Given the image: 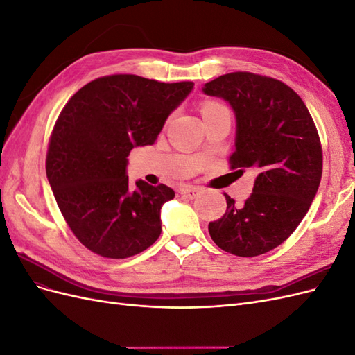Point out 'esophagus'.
I'll return each instance as SVG.
<instances>
[{"label":"esophagus","instance_id":"34e87169","mask_svg":"<svg viewBox=\"0 0 355 355\" xmlns=\"http://www.w3.org/2000/svg\"><path fill=\"white\" fill-rule=\"evenodd\" d=\"M200 192H201V189H200L198 187H192V185L185 187V188H182V189H180V194L184 196V197H187V198H189V200L198 197Z\"/></svg>","mask_w":355,"mask_h":355}]
</instances>
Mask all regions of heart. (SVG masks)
<instances>
[{"label":"heart","mask_w":355,"mask_h":355,"mask_svg":"<svg viewBox=\"0 0 355 355\" xmlns=\"http://www.w3.org/2000/svg\"><path fill=\"white\" fill-rule=\"evenodd\" d=\"M219 111H228L222 103L218 102H206L202 105V115L206 114H211V112H219Z\"/></svg>","instance_id":"1"}]
</instances>
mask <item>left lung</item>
Wrapping results in <instances>:
<instances>
[{"instance_id":"obj_1","label":"left lung","mask_w":355,"mask_h":355,"mask_svg":"<svg viewBox=\"0 0 355 355\" xmlns=\"http://www.w3.org/2000/svg\"><path fill=\"white\" fill-rule=\"evenodd\" d=\"M204 94L228 102L235 115L231 168H253L252 196L209 223L211 240L241 257L259 256L290 237L309 210L321 180L320 137L304 101L284 83L252 72L225 73Z\"/></svg>"}]
</instances>
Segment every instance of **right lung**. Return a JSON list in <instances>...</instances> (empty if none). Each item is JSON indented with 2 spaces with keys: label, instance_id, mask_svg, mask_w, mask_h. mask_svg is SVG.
<instances>
[{
  "label": "right lung",
  "instance_id": "1",
  "mask_svg": "<svg viewBox=\"0 0 355 355\" xmlns=\"http://www.w3.org/2000/svg\"><path fill=\"white\" fill-rule=\"evenodd\" d=\"M194 83L110 75L85 84L53 128L46 171L71 231L89 250L125 259L161 234V207L175 191L127 176L128 154L153 145Z\"/></svg>",
  "mask_w": 355,
  "mask_h": 355
}]
</instances>
